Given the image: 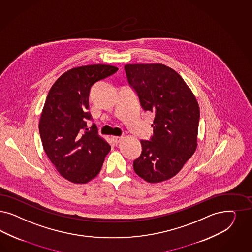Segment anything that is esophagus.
<instances>
[{
  "label": "esophagus",
  "mask_w": 252,
  "mask_h": 252,
  "mask_svg": "<svg viewBox=\"0 0 252 252\" xmlns=\"http://www.w3.org/2000/svg\"><path fill=\"white\" fill-rule=\"evenodd\" d=\"M113 142L114 144H118L122 140V137H113Z\"/></svg>",
  "instance_id": "1"
}]
</instances>
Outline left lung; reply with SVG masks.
<instances>
[{
  "instance_id": "1",
  "label": "left lung",
  "mask_w": 252,
  "mask_h": 252,
  "mask_svg": "<svg viewBox=\"0 0 252 252\" xmlns=\"http://www.w3.org/2000/svg\"><path fill=\"white\" fill-rule=\"evenodd\" d=\"M127 82L140 107L155 114L154 134L141 139V154L133 162L148 183H161L179 173L197 146L198 103L182 76L163 64L125 66Z\"/></svg>"
}]
</instances>
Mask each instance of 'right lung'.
Listing matches in <instances>:
<instances>
[{
	"label": "right lung",
	"instance_id": "add662e5",
	"mask_svg": "<svg viewBox=\"0 0 252 252\" xmlns=\"http://www.w3.org/2000/svg\"><path fill=\"white\" fill-rule=\"evenodd\" d=\"M118 68L87 65L63 73L46 96L39 132L44 152L61 176L73 183H86L99 173L111 146L99 138L89 110L92 86Z\"/></svg>",
	"mask_w": 252,
	"mask_h": 252
}]
</instances>
